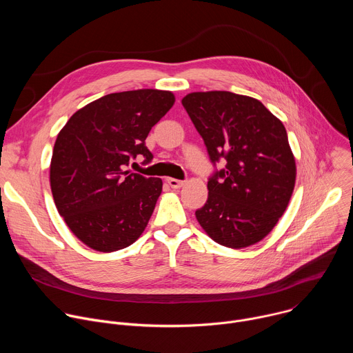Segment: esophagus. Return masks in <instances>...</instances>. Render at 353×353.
<instances>
[{"label": "esophagus", "instance_id": "obj_1", "mask_svg": "<svg viewBox=\"0 0 353 353\" xmlns=\"http://www.w3.org/2000/svg\"><path fill=\"white\" fill-rule=\"evenodd\" d=\"M166 183H168L172 188H180V187L184 185V181L177 180V179H172V177H168V179H166Z\"/></svg>", "mask_w": 353, "mask_h": 353}]
</instances>
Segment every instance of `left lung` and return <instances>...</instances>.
<instances>
[{
    "label": "left lung",
    "instance_id": "8db88e82",
    "mask_svg": "<svg viewBox=\"0 0 353 353\" xmlns=\"http://www.w3.org/2000/svg\"><path fill=\"white\" fill-rule=\"evenodd\" d=\"M181 103L211 162L226 161L208 181V199L195 211L196 221L221 245L259 243L286 211L296 181L282 121L260 100L226 90L192 92Z\"/></svg>",
    "mask_w": 353,
    "mask_h": 353
}]
</instances>
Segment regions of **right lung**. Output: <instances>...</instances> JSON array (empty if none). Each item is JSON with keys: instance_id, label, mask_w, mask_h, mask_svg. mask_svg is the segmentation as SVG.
<instances>
[{"instance_id": "obj_1", "label": "right lung", "mask_w": 353, "mask_h": 353, "mask_svg": "<svg viewBox=\"0 0 353 353\" xmlns=\"http://www.w3.org/2000/svg\"><path fill=\"white\" fill-rule=\"evenodd\" d=\"M169 90L110 93L75 112L57 135L50 187L59 214L88 247L112 253L145 230L162 180L125 170L132 159L152 161L145 139L174 105Z\"/></svg>"}]
</instances>
